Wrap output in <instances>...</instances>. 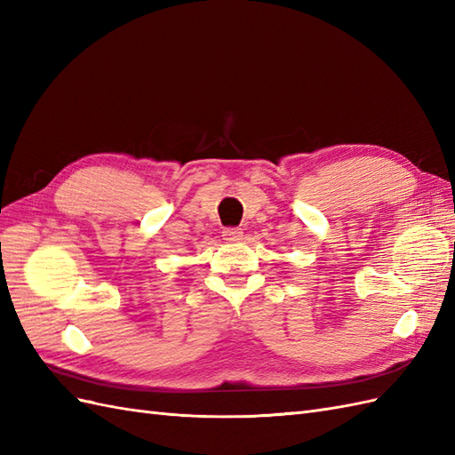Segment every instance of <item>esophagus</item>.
Wrapping results in <instances>:
<instances>
[{
    "label": "esophagus",
    "instance_id": "34e87169",
    "mask_svg": "<svg viewBox=\"0 0 455 455\" xmlns=\"http://www.w3.org/2000/svg\"><path fill=\"white\" fill-rule=\"evenodd\" d=\"M222 237L228 241V243H235V241H241L243 237V231L239 228H226L222 231Z\"/></svg>",
    "mask_w": 455,
    "mask_h": 455
}]
</instances>
